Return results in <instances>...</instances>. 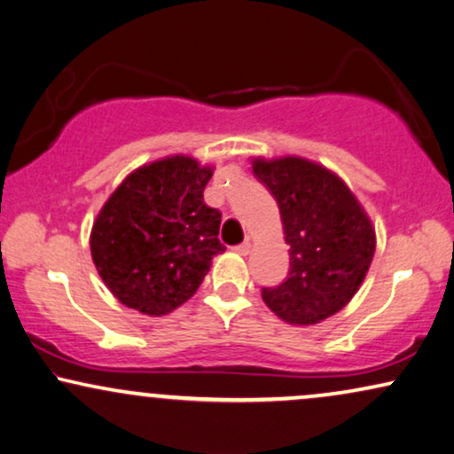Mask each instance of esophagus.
Segmentation results:
<instances>
[{"label":"esophagus","instance_id":"esophagus-1","mask_svg":"<svg viewBox=\"0 0 454 454\" xmlns=\"http://www.w3.org/2000/svg\"><path fill=\"white\" fill-rule=\"evenodd\" d=\"M234 251H237L239 255H247V253L251 251V243H249V240H245V243H240V245L234 247Z\"/></svg>","mask_w":454,"mask_h":454}]
</instances>
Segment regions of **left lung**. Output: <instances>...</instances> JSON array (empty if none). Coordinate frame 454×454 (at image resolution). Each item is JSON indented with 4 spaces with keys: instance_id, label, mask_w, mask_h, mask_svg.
<instances>
[{
    "instance_id": "1",
    "label": "left lung",
    "mask_w": 454,
    "mask_h": 454,
    "mask_svg": "<svg viewBox=\"0 0 454 454\" xmlns=\"http://www.w3.org/2000/svg\"><path fill=\"white\" fill-rule=\"evenodd\" d=\"M253 172L276 197L288 278L263 288L265 305L293 325L332 317L357 294L376 253L373 223L347 183L299 155L253 157Z\"/></svg>"
}]
</instances>
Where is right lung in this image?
<instances>
[{
	"label": "right lung",
	"mask_w": 454,
	"mask_h": 454,
	"mask_svg": "<svg viewBox=\"0 0 454 454\" xmlns=\"http://www.w3.org/2000/svg\"><path fill=\"white\" fill-rule=\"evenodd\" d=\"M214 168L191 155H168L126 176L97 214L90 257L120 303L143 316H166L186 303L226 251L222 214L203 201Z\"/></svg>",
	"instance_id": "obj_1"
}]
</instances>
